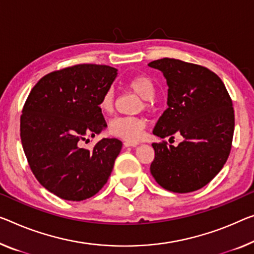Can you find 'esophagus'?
Segmentation results:
<instances>
[{"label": "esophagus", "instance_id": "esophagus-1", "mask_svg": "<svg viewBox=\"0 0 254 254\" xmlns=\"http://www.w3.org/2000/svg\"><path fill=\"white\" fill-rule=\"evenodd\" d=\"M137 145H138V143H129V142H125L124 143V146L125 147H129V146L135 147V146H137Z\"/></svg>", "mask_w": 254, "mask_h": 254}]
</instances>
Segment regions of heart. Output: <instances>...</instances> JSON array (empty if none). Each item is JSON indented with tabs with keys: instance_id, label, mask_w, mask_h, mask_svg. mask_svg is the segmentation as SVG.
I'll list each match as a JSON object with an SVG mask.
<instances>
[{
	"instance_id": "obj_1",
	"label": "heart",
	"mask_w": 254,
	"mask_h": 254,
	"mask_svg": "<svg viewBox=\"0 0 254 254\" xmlns=\"http://www.w3.org/2000/svg\"><path fill=\"white\" fill-rule=\"evenodd\" d=\"M126 86L145 101V105L150 103L155 94V87L150 77L137 75L126 81ZM115 108V92L108 89L101 96L99 109L105 115L111 114ZM146 122L140 117H117L109 123V131L112 136L129 143L138 142L145 129Z\"/></svg>"
}]
</instances>
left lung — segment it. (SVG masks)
<instances>
[{
    "instance_id": "8db88e82",
    "label": "left lung",
    "mask_w": 254,
    "mask_h": 254,
    "mask_svg": "<svg viewBox=\"0 0 254 254\" xmlns=\"http://www.w3.org/2000/svg\"><path fill=\"white\" fill-rule=\"evenodd\" d=\"M163 73L168 109L153 134H181L177 146L153 143L150 170L155 182L174 193L200 190L216 177L231 153L235 117L232 99L216 73L202 65L163 58L149 64Z\"/></svg>"
}]
</instances>
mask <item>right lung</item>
Segmentation results:
<instances>
[{
	"label": "right lung",
	"mask_w": 254,
	"mask_h": 254,
	"mask_svg": "<svg viewBox=\"0 0 254 254\" xmlns=\"http://www.w3.org/2000/svg\"><path fill=\"white\" fill-rule=\"evenodd\" d=\"M117 69L76 64L41 78L30 91L20 118V137L30 169L42 186L64 200L83 201L105 185L123 143L99 140L93 150L79 146L105 127L101 96Z\"/></svg>",
	"instance_id": "right-lung-1"
}]
</instances>
